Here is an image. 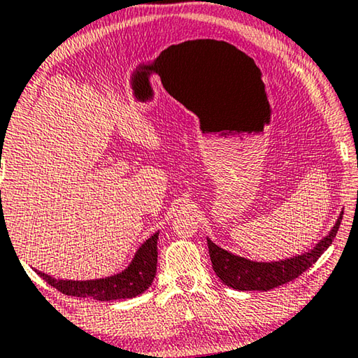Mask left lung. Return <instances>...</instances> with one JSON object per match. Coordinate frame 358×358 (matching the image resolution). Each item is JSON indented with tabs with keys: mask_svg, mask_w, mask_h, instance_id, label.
<instances>
[{
	"mask_svg": "<svg viewBox=\"0 0 358 358\" xmlns=\"http://www.w3.org/2000/svg\"><path fill=\"white\" fill-rule=\"evenodd\" d=\"M342 215H344V210L341 213L339 219H337L336 225L331 229L329 234L323 240H320V243L313 250L284 261H273V263H256V261L241 258V256H236L227 250L220 248L208 238L213 268L217 278L225 285L235 290L275 289V287L296 279L318 261L320 256L329 248L332 240H334L337 230H339Z\"/></svg>",
	"mask_w": 358,
	"mask_h": 358,
	"instance_id": "8db88e82",
	"label": "left lung"
}]
</instances>
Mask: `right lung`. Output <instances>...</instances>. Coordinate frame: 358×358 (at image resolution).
I'll use <instances>...</instances> for the list:
<instances>
[{"label": "right lung", "instance_id": "1", "mask_svg": "<svg viewBox=\"0 0 358 358\" xmlns=\"http://www.w3.org/2000/svg\"><path fill=\"white\" fill-rule=\"evenodd\" d=\"M157 238L159 231L139 246L127 269L120 274L110 275V278L94 280H62L50 278L48 274L40 273V271H37V274L64 295L90 296V299L99 301L133 299V296L148 290L155 278Z\"/></svg>", "mask_w": 358, "mask_h": 358}]
</instances>
